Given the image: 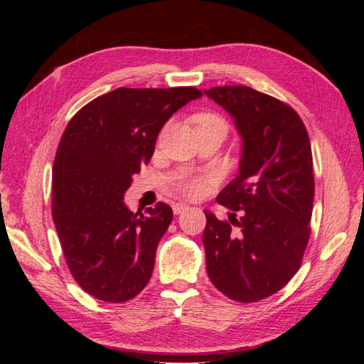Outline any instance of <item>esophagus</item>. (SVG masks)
Returning <instances> with one entry per match:
<instances>
[{"label": "esophagus", "instance_id": "34e87169", "mask_svg": "<svg viewBox=\"0 0 364 364\" xmlns=\"http://www.w3.org/2000/svg\"><path fill=\"white\" fill-rule=\"evenodd\" d=\"M186 209H188V206H186L185 203H174V205H173V213H174L176 215H179V214L185 213Z\"/></svg>", "mask_w": 364, "mask_h": 364}]
</instances>
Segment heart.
Returning a JSON list of instances; mask_svg holds the SVG:
<instances>
[{
	"instance_id": "1",
	"label": "heart",
	"mask_w": 364,
	"mask_h": 364,
	"mask_svg": "<svg viewBox=\"0 0 364 364\" xmlns=\"http://www.w3.org/2000/svg\"><path fill=\"white\" fill-rule=\"evenodd\" d=\"M196 123V132L197 130H203V129H213V127H222L226 130V123L222 117H218L217 114L211 112H203L196 115L194 118ZM206 190V181L203 178H190L181 182V191L186 197H200Z\"/></svg>"
}]
</instances>
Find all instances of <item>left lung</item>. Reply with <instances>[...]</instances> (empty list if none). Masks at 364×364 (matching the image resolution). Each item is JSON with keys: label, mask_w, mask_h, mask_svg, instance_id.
Segmentation results:
<instances>
[{"label": "left lung", "mask_w": 364, "mask_h": 364, "mask_svg": "<svg viewBox=\"0 0 364 364\" xmlns=\"http://www.w3.org/2000/svg\"><path fill=\"white\" fill-rule=\"evenodd\" d=\"M205 94L232 115L243 138L240 173L217 196L241 217L229 214V224L205 211L208 277L229 299L257 302L289 284L310 240V138L294 109L272 95L243 85Z\"/></svg>", "instance_id": "obj_1"}]
</instances>
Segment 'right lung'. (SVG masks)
Listing matches in <instances>:
<instances>
[{"instance_id": "1", "label": "right lung", "mask_w": 364, "mask_h": 364, "mask_svg": "<svg viewBox=\"0 0 364 364\" xmlns=\"http://www.w3.org/2000/svg\"><path fill=\"white\" fill-rule=\"evenodd\" d=\"M199 97L193 86L118 87L67 124L53 165V220L73 278L95 299L130 301L150 281L173 211L158 202L132 213L124 193L151 159L164 124Z\"/></svg>"}]
</instances>
